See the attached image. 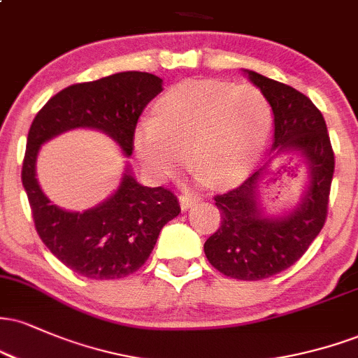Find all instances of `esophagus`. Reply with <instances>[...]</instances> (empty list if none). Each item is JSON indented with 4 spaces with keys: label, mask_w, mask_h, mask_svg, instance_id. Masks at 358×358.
Listing matches in <instances>:
<instances>
[{
    "label": "esophagus",
    "mask_w": 358,
    "mask_h": 358,
    "mask_svg": "<svg viewBox=\"0 0 358 358\" xmlns=\"http://www.w3.org/2000/svg\"><path fill=\"white\" fill-rule=\"evenodd\" d=\"M200 202V196L196 195H180V205H182V210L190 208L193 203Z\"/></svg>",
    "instance_id": "1"
}]
</instances>
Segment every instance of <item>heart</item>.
<instances>
[{
    "instance_id": "1",
    "label": "heart",
    "mask_w": 358,
    "mask_h": 358,
    "mask_svg": "<svg viewBox=\"0 0 358 358\" xmlns=\"http://www.w3.org/2000/svg\"><path fill=\"white\" fill-rule=\"evenodd\" d=\"M273 127L269 102L250 85L183 82L136 127L134 150L155 180L192 162L213 183H232L256 166Z\"/></svg>"
}]
</instances>
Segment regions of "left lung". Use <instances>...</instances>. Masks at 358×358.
Returning a JSON list of instances; mask_svg holds the SVG:
<instances>
[{"mask_svg":"<svg viewBox=\"0 0 358 358\" xmlns=\"http://www.w3.org/2000/svg\"><path fill=\"white\" fill-rule=\"evenodd\" d=\"M245 73L273 109V153L305 163L310 173L301 202L285 217H266L259 207L257 188L268 165L213 196L222 220L203 244L205 256L225 276L259 281L293 266L323 229L335 156L323 114L305 94L257 72Z\"/></svg>","mask_w":358,"mask_h":358,"instance_id":"obj_1","label":"left lung"}]
</instances>
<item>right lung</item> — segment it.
Here are the masks:
<instances>
[{
  "label": "right lung",
  "mask_w": 358,
  "mask_h": 358,
  "mask_svg": "<svg viewBox=\"0 0 358 358\" xmlns=\"http://www.w3.org/2000/svg\"><path fill=\"white\" fill-rule=\"evenodd\" d=\"M148 72H119L60 90L38 110L28 131L22 182L40 239L73 273L90 279L126 278L150 257L163 225L180 213L178 199L163 187H143L129 168L108 200L85 212L53 205L36 182L40 146L76 127L102 131L133 155L134 131L148 102L162 92Z\"/></svg>",
  "instance_id": "obj_1"
}]
</instances>
